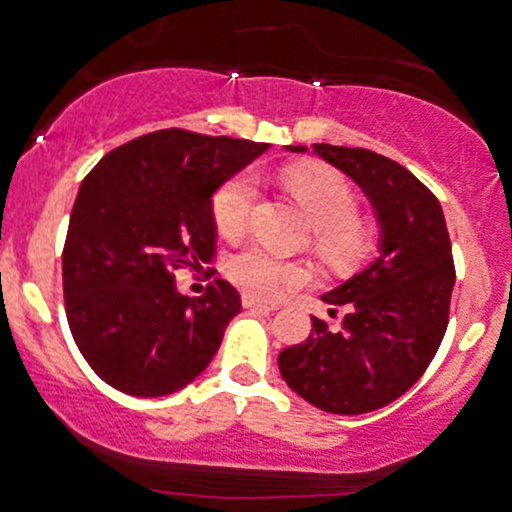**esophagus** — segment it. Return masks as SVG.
<instances>
[{"label": "esophagus", "instance_id": "34e87169", "mask_svg": "<svg viewBox=\"0 0 512 512\" xmlns=\"http://www.w3.org/2000/svg\"><path fill=\"white\" fill-rule=\"evenodd\" d=\"M241 305L249 310H276L278 308L276 303H263V300L254 298V295H244V298H241Z\"/></svg>", "mask_w": 512, "mask_h": 512}]
</instances>
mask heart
Listing matches in <instances>:
<instances>
[{"label": "heart", "instance_id": "obj_1", "mask_svg": "<svg viewBox=\"0 0 512 512\" xmlns=\"http://www.w3.org/2000/svg\"><path fill=\"white\" fill-rule=\"evenodd\" d=\"M283 184L315 224L313 246L330 263H350L370 246V229L355 217L357 197L345 177L320 165H293L281 172ZM258 199V179L251 172L236 175L214 194L212 212L219 234L239 239L251 224ZM226 276L258 298H273L303 281L298 263L266 249L239 251L226 261Z\"/></svg>", "mask_w": 512, "mask_h": 512}]
</instances>
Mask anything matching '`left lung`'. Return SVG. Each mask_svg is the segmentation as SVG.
Instances as JSON below:
<instances>
[{
  "label": "left lung",
  "mask_w": 512,
  "mask_h": 512,
  "mask_svg": "<svg viewBox=\"0 0 512 512\" xmlns=\"http://www.w3.org/2000/svg\"><path fill=\"white\" fill-rule=\"evenodd\" d=\"M313 155L345 172L370 199L379 256L323 295L333 315L345 310L340 330L313 318L308 340L278 355V370L323 412L367 414L414 387L444 340L456 281L449 229L439 199L399 162L340 145H313Z\"/></svg>",
  "instance_id": "8db88e82"
}]
</instances>
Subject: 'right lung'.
Listing matches in <instances>:
<instances>
[{
  "label": "right lung",
  "mask_w": 512,
  "mask_h": 512,
  "mask_svg": "<svg viewBox=\"0 0 512 512\" xmlns=\"http://www.w3.org/2000/svg\"><path fill=\"white\" fill-rule=\"evenodd\" d=\"M266 150V142L157 130L115 147L81 182L63 246L66 318L110 387L165 397L217 355L241 313L239 291L217 278L189 298L175 271L214 254V192Z\"/></svg>",
  "instance_id": "right-lung-1"
}]
</instances>
